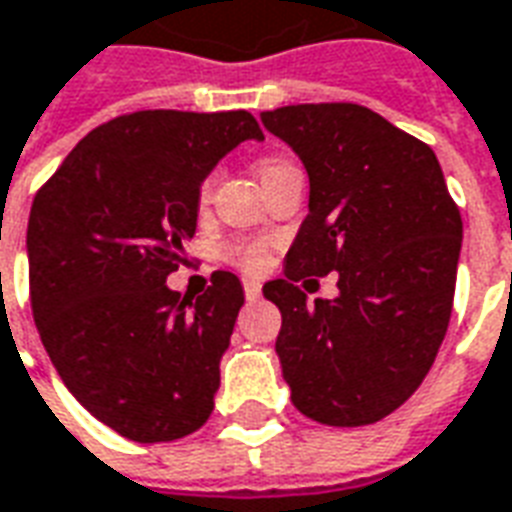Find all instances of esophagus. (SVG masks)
<instances>
[{
    "instance_id": "obj_1",
    "label": "esophagus",
    "mask_w": 512,
    "mask_h": 512,
    "mask_svg": "<svg viewBox=\"0 0 512 512\" xmlns=\"http://www.w3.org/2000/svg\"><path fill=\"white\" fill-rule=\"evenodd\" d=\"M260 293H263L260 282H255V279H244V295L249 298V301H257V298H260Z\"/></svg>"
}]
</instances>
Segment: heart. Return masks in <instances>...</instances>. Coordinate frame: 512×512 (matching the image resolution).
<instances>
[{"label": "heart", "mask_w": 512, "mask_h": 512, "mask_svg": "<svg viewBox=\"0 0 512 512\" xmlns=\"http://www.w3.org/2000/svg\"><path fill=\"white\" fill-rule=\"evenodd\" d=\"M290 165L293 162L285 160V157H266V160H260V165H257V173H260V179H271L279 170L290 168ZM211 187H214V173L206 176L203 184H200V203H206L208 195H211ZM219 255L227 263L241 268V271H260L263 263H266V244L260 238H230V241L222 244Z\"/></svg>", "instance_id": "heart-1"}]
</instances>
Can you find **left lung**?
Wrapping results in <instances>:
<instances>
[{
  "label": "left lung",
  "instance_id": "8db88e82",
  "mask_svg": "<svg viewBox=\"0 0 512 512\" xmlns=\"http://www.w3.org/2000/svg\"><path fill=\"white\" fill-rule=\"evenodd\" d=\"M309 173V214L263 293L282 312L290 399L325 426H369L418 391L450 323L461 214L431 146L355 102L263 111ZM340 271L333 302L297 282Z\"/></svg>",
  "mask_w": 512,
  "mask_h": 512
}]
</instances>
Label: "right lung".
<instances>
[{"instance_id":"add662e5","label":"right lung","mask_w":512,"mask_h":512,"mask_svg":"<svg viewBox=\"0 0 512 512\" xmlns=\"http://www.w3.org/2000/svg\"><path fill=\"white\" fill-rule=\"evenodd\" d=\"M249 138H263L249 111L124 113L34 195V323L67 391L121 437L181 439L214 410L244 290L230 271H214L198 298L165 279L195 236L200 181Z\"/></svg>"}]
</instances>
